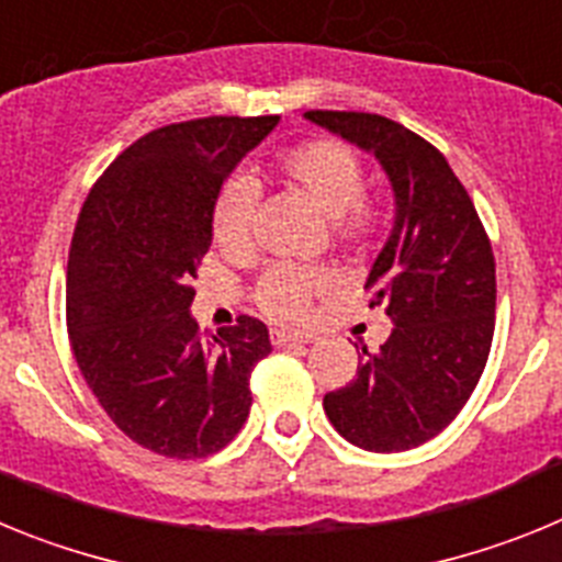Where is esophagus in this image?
Listing matches in <instances>:
<instances>
[{"label": "esophagus", "instance_id": "obj_1", "mask_svg": "<svg viewBox=\"0 0 562 562\" xmlns=\"http://www.w3.org/2000/svg\"><path fill=\"white\" fill-rule=\"evenodd\" d=\"M270 340H272V346H276V349H286V346H304V342H310V337L286 335V331H272Z\"/></svg>", "mask_w": 562, "mask_h": 562}]
</instances>
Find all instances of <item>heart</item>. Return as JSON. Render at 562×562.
I'll return each instance as SVG.
<instances>
[{"mask_svg":"<svg viewBox=\"0 0 562 562\" xmlns=\"http://www.w3.org/2000/svg\"><path fill=\"white\" fill-rule=\"evenodd\" d=\"M276 171L295 188L321 216L329 220V233L340 247H366L376 238L385 222L380 200L362 191V160L337 140H304L276 157ZM258 188L250 177H233L222 186L213 202V241L225 256L241 258L252 247V211ZM326 290V281L312 272L272 267L252 290L258 312L276 324L301 326L310 315L312 297Z\"/></svg>","mask_w":562,"mask_h":562,"instance_id":"obj_1","label":"heart"}]
</instances>
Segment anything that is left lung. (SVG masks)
Segmentation results:
<instances>
[{
  "instance_id": "8db88e82",
  "label": "left lung",
  "mask_w": 562,
  "mask_h": 562,
  "mask_svg": "<svg viewBox=\"0 0 562 562\" xmlns=\"http://www.w3.org/2000/svg\"><path fill=\"white\" fill-rule=\"evenodd\" d=\"M306 121L366 148L389 173L396 220L366 290L385 306L389 340L324 396L337 434L371 453H400L439 436L484 374L495 331L490 236L445 154L369 112L312 109Z\"/></svg>"
}]
</instances>
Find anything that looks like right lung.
<instances>
[{
    "label": "right lung",
    "instance_id": "obj_1",
    "mask_svg": "<svg viewBox=\"0 0 562 562\" xmlns=\"http://www.w3.org/2000/svg\"><path fill=\"white\" fill-rule=\"evenodd\" d=\"M278 114L154 128L101 173L78 213L67 265V331L109 419L166 459H205L250 414V374L272 351L241 315L220 335L191 317L222 182Z\"/></svg>",
    "mask_w": 562,
    "mask_h": 562
}]
</instances>
